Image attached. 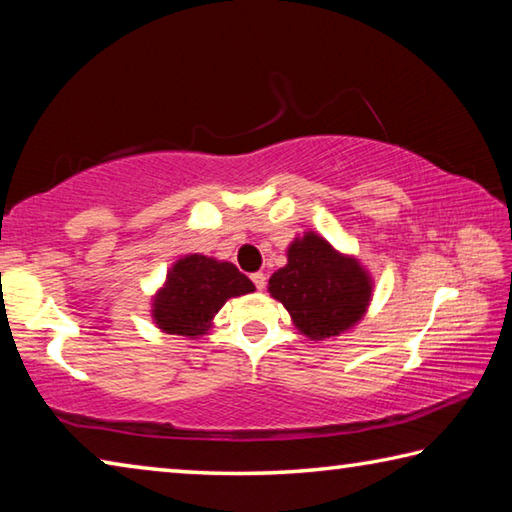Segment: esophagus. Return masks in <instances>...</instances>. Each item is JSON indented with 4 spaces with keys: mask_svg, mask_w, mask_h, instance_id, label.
I'll list each match as a JSON object with an SVG mask.
<instances>
[{
    "mask_svg": "<svg viewBox=\"0 0 512 512\" xmlns=\"http://www.w3.org/2000/svg\"><path fill=\"white\" fill-rule=\"evenodd\" d=\"M250 280H253V284H255V287L259 289V291H262L264 287H266V275L262 273V271H259V273H253V275H250Z\"/></svg>",
    "mask_w": 512,
    "mask_h": 512,
    "instance_id": "34e87169",
    "label": "esophagus"
}]
</instances>
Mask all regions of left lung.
<instances>
[{
	"label": "left lung",
	"mask_w": 512,
	"mask_h": 512,
	"mask_svg": "<svg viewBox=\"0 0 512 512\" xmlns=\"http://www.w3.org/2000/svg\"><path fill=\"white\" fill-rule=\"evenodd\" d=\"M287 257L289 264L268 280V291L311 341L339 336L363 316L372 289L357 259L339 255L314 232L293 241Z\"/></svg>",
	"instance_id": "obj_1"
}]
</instances>
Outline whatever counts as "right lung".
Masks as SVG:
<instances>
[{
	"label": "right lung",
	"mask_w": 512,
	"mask_h": 512,
	"mask_svg": "<svg viewBox=\"0 0 512 512\" xmlns=\"http://www.w3.org/2000/svg\"><path fill=\"white\" fill-rule=\"evenodd\" d=\"M255 291V284L230 262L205 255L178 259L153 300V318L167 334L201 336L225 300Z\"/></svg>",
	"instance_id": "add662e5"
}]
</instances>
